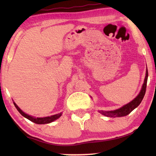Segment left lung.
I'll use <instances>...</instances> for the list:
<instances>
[{
	"label": "left lung",
	"mask_w": 156,
	"mask_h": 156,
	"mask_svg": "<svg viewBox=\"0 0 156 156\" xmlns=\"http://www.w3.org/2000/svg\"><path fill=\"white\" fill-rule=\"evenodd\" d=\"M147 78H148V70L147 69L146 72V76H145V79L144 81V84L142 85V87L140 94L138 95L136 98H134L131 102L125 105V106L120 108V109H116L114 111H112V112H100L102 114L104 115L108 116V117H122V116H125L130 113L132 111L135 109L138 106V105L141 103L142 99L146 93V88H147Z\"/></svg>",
	"instance_id": "8db88e82"
}]
</instances>
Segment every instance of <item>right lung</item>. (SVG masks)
Masks as SVG:
<instances>
[{"label": "right lung", "mask_w": 156, "mask_h": 156, "mask_svg": "<svg viewBox=\"0 0 156 156\" xmlns=\"http://www.w3.org/2000/svg\"><path fill=\"white\" fill-rule=\"evenodd\" d=\"M14 106L16 108L17 110L18 111V112H19L21 115L23 116H24L25 118H27L28 120H30L31 122H33L36 124H47V123H49V122H51L53 121L56 120L58 118L60 117V115H62V113H58V114H56V115H51V116H48V117H44V118H34L32 116H31L30 115H27L24 112H23L22 110H21L19 107H18L16 104L14 102Z\"/></svg>", "instance_id": "add662e5"}]
</instances>
